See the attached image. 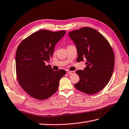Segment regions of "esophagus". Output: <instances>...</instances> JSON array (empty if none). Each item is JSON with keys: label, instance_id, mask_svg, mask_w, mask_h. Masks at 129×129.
Returning <instances> with one entry per match:
<instances>
[{"label": "esophagus", "instance_id": "obj_1", "mask_svg": "<svg viewBox=\"0 0 129 129\" xmlns=\"http://www.w3.org/2000/svg\"><path fill=\"white\" fill-rule=\"evenodd\" d=\"M67 73H68V74H69V75H72V74L75 73V72L74 71H68Z\"/></svg>", "mask_w": 129, "mask_h": 129}]
</instances>
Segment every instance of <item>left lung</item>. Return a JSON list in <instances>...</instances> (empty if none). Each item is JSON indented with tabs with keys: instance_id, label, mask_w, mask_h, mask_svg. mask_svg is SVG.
Wrapping results in <instances>:
<instances>
[{
	"instance_id": "1",
	"label": "left lung",
	"mask_w": 129,
	"mask_h": 129,
	"mask_svg": "<svg viewBox=\"0 0 129 129\" xmlns=\"http://www.w3.org/2000/svg\"><path fill=\"white\" fill-rule=\"evenodd\" d=\"M77 49V62L87 60L83 71L78 70L79 90L90 95L100 91L110 81L114 71L115 56L109 42L99 31L83 27L69 32Z\"/></svg>"
}]
</instances>
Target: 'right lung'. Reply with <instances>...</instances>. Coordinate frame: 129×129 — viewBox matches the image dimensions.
<instances>
[{
	"mask_svg": "<svg viewBox=\"0 0 129 129\" xmlns=\"http://www.w3.org/2000/svg\"><path fill=\"white\" fill-rule=\"evenodd\" d=\"M65 30L53 32L41 29L19 44L15 54L17 76L21 88L33 98L44 100L57 90L60 80L66 72L54 71L46 62L52 57L55 45Z\"/></svg>",
	"mask_w": 129,
	"mask_h": 129,
	"instance_id": "obj_1",
	"label": "right lung"
}]
</instances>
